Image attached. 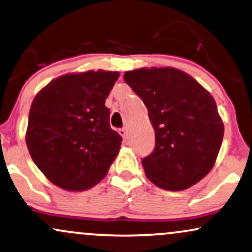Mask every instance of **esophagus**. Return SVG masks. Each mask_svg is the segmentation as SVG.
Wrapping results in <instances>:
<instances>
[{
  "instance_id": "esophagus-1",
  "label": "esophagus",
  "mask_w": 252,
  "mask_h": 252,
  "mask_svg": "<svg viewBox=\"0 0 252 252\" xmlns=\"http://www.w3.org/2000/svg\"><path fill=\"white\" fill-rule=\"evenodd\" d=\"M119 134L121 135V137H124V138H126V135H127V129L125 128V127H123V128H119Z\"/></svg>"
}]
</instances>
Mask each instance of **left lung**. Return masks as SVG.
Segmentation results:
<instances>
[{
    "mask_svg": "<svg viewBox=\"0 0 252 252\" xmlns=\"http://www.w3.org/2000/svg\"><path fill=\"white\" fill-rule=\"evenodd\" d=\"M124 79L143 100L155 128V150L141 160L147 178L167 191L197 184L214 167L224 135L214 96L172 67L139 68Z\"/></svg>",
    "mask_w": 252,
    "mask_h": 252,
    "instance_id": "left-lung-1",
    "label": "left lung"
}]
</instances>
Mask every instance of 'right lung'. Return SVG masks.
<instances>
[{"instance_id": "add662e5", "label": "right lung", "mask_w": 252, "mask_h": 252, "mask_svg": "<svg viewBox=\"0 0 252 252\" xmlns=\"http://www.w3.org/2000/svg\"><path fill=\"white\" fill-rule=\"evenodd\" d=\"M119 75L101 69L64 74L32 100L27 147L54 185L85 191L107 173L123 138L111 128L105 100Z\"/></svg>"}]
</instances>
